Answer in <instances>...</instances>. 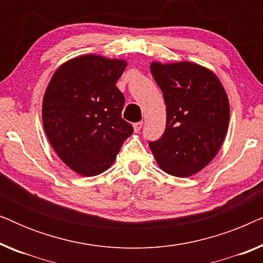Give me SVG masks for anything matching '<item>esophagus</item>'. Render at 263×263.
Masks as SVG:
<instances>
[{"label":"esophagus","instance_id":"34e87169","mask_svg":"<svg viewBox=\"0 0 263 263\" xmlns=\"http://www.w3.org/2000/svg\"><path fill=\"white\" fill-rule=\"evenodd\" d=\"M142 122H136V123H134V130H135V133H139L140 130H141V128H142Z\"/></svg>","mask_w":263,"mask_h":263}]
</instances>
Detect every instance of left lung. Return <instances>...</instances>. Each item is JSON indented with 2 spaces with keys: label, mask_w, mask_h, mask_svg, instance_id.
I'll use <instances>...</instances> for the list:
<instances>
[{
  "label": "left lung",
  "mask_w": 263,
  "mask_h": 263,
  "mask_svg": "<svg viewBox=\"0 0 263 263\" xmlns=\"http://www.w3.org/2000/svg\"><path fill=\"white\" fill-rule=\"evenodd\" d=\"M166 105V127L148 146L157 163L176 177L202 170L224 141L230 120L229 99L219 79L190 62L151 64Z\"/></svg>",
  "instance_id": "obj_1"
}]
</instances>
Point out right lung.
<instances>
[{"instance_id":"right-lung-1","label":"right lung","mask_w":263,"mask_h":263,"mask_svg":"<svg viewBox=\"0 0 263 263\" xmlns=\"http://www.w3.org/2000/svg\"><path fill=\"white\" fill-rule=\"evenodd\" d=\"M123 61L86 55L61 66L43 99V124L50 143L71 170L96 176L111 166L134 132L122 118L124 96L116 82Z\"/></svg>"}]
</instances>
